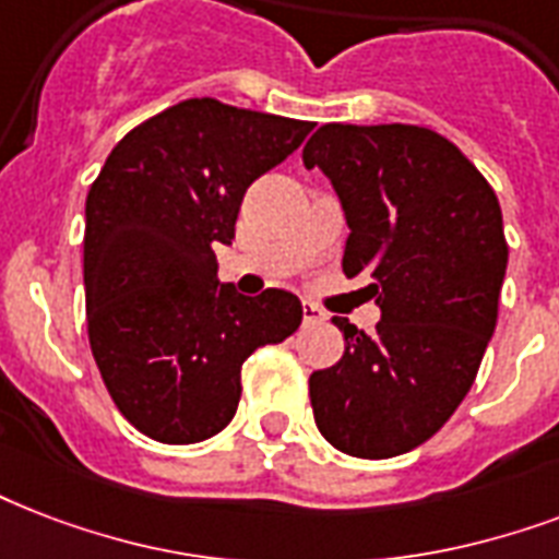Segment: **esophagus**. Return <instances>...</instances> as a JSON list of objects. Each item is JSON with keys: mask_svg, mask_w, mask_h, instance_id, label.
<instances>
[{"mask_svg": "<svg viewBox=\"0 0 559 559\" xmlns=\"http://www.w3.org/2000/svg\"><path fill=\"white\" fill-rule=\"evenodd\" d=\"M301 319H305V325H322L325 322V313L317 308V305H310V301H305L301 305Z\"/></svg>", "mask_w": 559, "mask_h": 559, "instance_id": "esophagus-1", "label": "esophagus"}]
</instances>
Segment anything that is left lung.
Returning a JSON list of instances; mask_svg holds the SVG:
<instances>
[{"label": "left lung", "mask_w": 559, "mask_h": 559, "mask_svg": "<svg viewBox=\"0 0 559 559\" xmlns=\"http://www.w3.org/2000/svg\"><path fill=\"white\" fill-rule=\"evenodd\" d=\"M348 223L343 272L369 275L372 334L334 317L346 352L310 374L319 433L386 460L431 440L472 390L507 272L501 207L451 140L419 126L328 122L301 152Z\"/></svg>", "instance_id": "1"}]
</instances>
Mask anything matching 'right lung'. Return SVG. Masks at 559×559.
<instances>
[{
	"label": "right lung",
	"mask_w": 559,
	"mask_h": 559,
	"mask_svg": "<svg viewBox=\"0 0 559 559\" xmlns=\"http://www.w3.org/2000/svg\"><path fill=\"white\" fill-rule=\"evenodd\" d=\"M313 122L187 99L119 140L84 207L87 334L110 399L140 433L190 445L240 404L246 357L301 325L287 289L242 296L216 275L242 195Z\"/></svg>",
	"instance_id": "1"
}]
</instances>
